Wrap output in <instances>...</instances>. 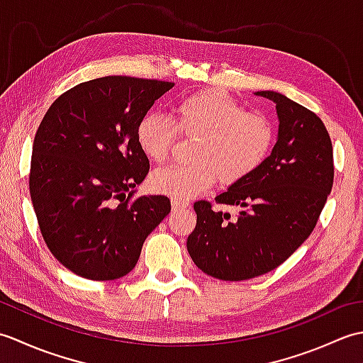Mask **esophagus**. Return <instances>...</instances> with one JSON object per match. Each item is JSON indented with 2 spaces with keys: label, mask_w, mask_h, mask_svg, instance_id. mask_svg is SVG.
Wrapping results in <instances>:
<instances>
[{
  "label": "esophagus",
  "mask_w": 363,
  "mask_h": 363,
  "mask_svg": "<svg viewBox=\"0 0 363 363\" xmlns=\"http://www.w3.org/2000/svg\"><path fill=\"white\" fill-rule=\"evenodd\" d=\"M172 207L173 211H182V209H187L189 207V203H184V201H179V199H172Z\"/></svg>",
  "instance_id": "34e87169"
}]
</instances>
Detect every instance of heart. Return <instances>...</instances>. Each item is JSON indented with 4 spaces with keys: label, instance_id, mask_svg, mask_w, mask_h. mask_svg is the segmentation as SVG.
Instances as JSON below:
<instances>
[{
    "label": "heart",
    "instance_id": "b5f03b06",
    "mask_svg": "<svg viewBox=\"0 0 363 363\" xmlns=\"http://www.w3.org/2000/svg\"><path fill=\"white\" fill-rule=\"evenodd\" d=\"M173 121L157 112L145 113L137 125V143L154 164L164 162L181 135L198 137L195 164L162 168L150 179L152 191L190 199L217 179L233 186L250 177L267 160L274 143V126L265 115L245 112L226 91L204 89L184 96L173 109Z\"/></svg>",
    "mask_w": 363,
    "mask_h": 363
}]
</instances>
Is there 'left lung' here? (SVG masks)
I'll use <instances>...</instances> for the list:
<instances>
[{
    "label": "left lung",
    "mask_w": 363,
    "mask_h": 363,
    "mask_svg": "<svg viewBox=\"0 0 363 363\" xmlns=\"http://www.w3.org/2000/svg\"><path fill=\"white\" fill-rule=\"evenodd\" d=\"M256 95L276 104L277 142L257 172L215 198L245 211L230 220L198 201L187 238L195 265L221 281L252 279L284 264L312 234L334 184L333 142L318 115L277 91Z\"/></svg>",
    "instance_id": "1"
}]
</instances>
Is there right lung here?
<instances>
[{
    "instance_id": "obj_1",
    "label": "right lung",
    "mask_w": 363,
    "mask_h": 363,
    "mask_svg": "<svg viewBox=\"0 0 363 363\" xmlns=\"http://www.w3.org/2000/svg\"><path fill=\"white\" fill-rule=\"evenodd\" d=\"M173 86L104 76L67 90L46 111L29 191L46 246L74 274L91 281L128 274L145 238L172 211L167 196L134 198L130 189L150 172L138 121Z\"/></svg>"
}]
</instances>
